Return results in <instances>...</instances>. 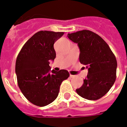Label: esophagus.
<instances>
[{
    "label": "esophagus",
    "mask_w": 127,
    "mask_h": 127,
    "mask_svg": "<svg viewBox=\"0 0 127 127\" xmlns=\"http://www.w3.org/2000/svg\"><path fill=\"white\" fill-rule=\"evenodd\" d=\"M70 78H74V77H75V76H74V75H70Z\"/></svg>",
    "instance_id": "34e87169"
}]
</instances>
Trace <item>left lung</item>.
Returning a JSON list of instances; mask_svg holds the SVG:
<instances>
[{"label":"left lung","instance_id":"8db88e82","mask_svg":"<svg viewBox=\"0 0 127 127\" xmlns=\"http://www.w3.org/2000/svg\"><path fill=\"white\" fill-rule=\"evenodd\" d=\"M67 37L77 44L79 62L88 70L83 85L76 89V92L86 99H99L108 92L116 80V57L104 39L90 30L68 33Z\"/></svg>","mask_w":127,"mask_h":127}]
</instances>
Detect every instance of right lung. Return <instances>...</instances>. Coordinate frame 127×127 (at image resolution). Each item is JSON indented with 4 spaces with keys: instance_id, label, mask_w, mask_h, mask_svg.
Segmentation results:
<instances>
[{
    "instance_id": "add662e5",
    "label": "right lung",
    "mask_w": 127,
    "mask_h": 127,
    "mask_svg": "<svg viewBox=\"0 0 127 127\" xmlns=\"http://www.w3.org/2000/svg\"><path fill=\"white\" fill-rule=\"evenodd\" d=\"M64 33L47 30L37 32L25 42L16 58L19 88L29 101L39 107L57 98L62 83L70 75L64 69L50 71V61L56 57L54 43Z\"/></svg>"
}]
</instances>
